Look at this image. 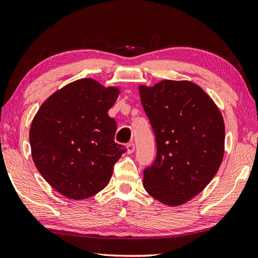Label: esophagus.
<instances>
[{
  "label": "esophagus",
  "mask_w": 258,
  "mask_h": 258,
  "mask_svg": "<svg viewBox=\"0 0 258 258\" xmlns=\"http://www.w3.org/2000/svg\"><path fill=\"white\" fill-rule=\"evenodd\" d=\"M127 152H128V154H133L135 152V144L134 143H129L127 145Z\"/></svg>",
  "instance_id": "34e87169"
}]
</instances>
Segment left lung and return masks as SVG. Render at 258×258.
I'll return each instance as SVG.
<instances>
[{
    "mask_svg": "<svg viewBox=\"0 0 258 258\" xmlns=\"http://www.w3.org/2000/svg\"><path fill=\"white\" fill-rule=\"evenodd\" d=\"M142 104L156 139V158L144 169V186L167 206L189 201L219 169L225 152V123L200 86L165 80L139 87Z\"/></svg>",
    "mask_w": 258,
    "mask_h": 258,
    "instance_id": "obj_1",
    "label": "left lung"
}]
</instances>
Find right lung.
Masks as SVG:
<instances>
[{
	"mask_svg": "<svg viewBox=\"0 0 258 258\" xmlns=\"http://www.w3.org/2000/svg\"><path fill=\"white\" fill-rule=\"evenodd\" d=\"M119 95L92 79L66 85L43 102L32 120L31 154L42 177L61 196L81 200L103 189L125 153L114 143L108 114Z\"/></svg>",
	"mask_w": 258,
	"mask_h": 258,
	"instance_id": "add662e5",
	"label": "right lung"
}]
</instances>
